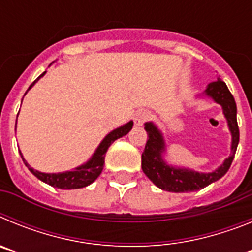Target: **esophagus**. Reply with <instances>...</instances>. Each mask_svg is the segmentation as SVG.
Wrapping results in <instances>:
<instances>
[{
    "label": "esophagus",
    "mask_w": 252,
    "mask_h": 252,
    "mask_svg": "<svg viewBox=\"0 0 252 252\" xmlns=\"http://www.w3.org/2000/svg\"><path fill=\"white\" fill-rule=\"evenodd\" d=\"M149 117H150V115H149L148 112H145V111H139V112L135 115L133 122H135V125H136V126H142V125L148 121Z\"/></svg>",
    "instance_id": "34e87169"
}]
</instances>
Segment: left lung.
<instances>
[{
  "label": "left lung",
  "instance_id": "8db88e82",
  "mask_svg": "<svg viewBox=\"0 0 252 252\" xmlns=\"http://www.w3.org/2000/svg\"><path fill=\"white\" fill-rule=\"evenodd\" d=\"M204 94L222 106L223 115L232 135L231 155L224 160L220 168L212 173H198L186 168H174L168 165L161 157L162 153L165 151V142L162 139V133L153 122H146L145 130L148 132L149 140L146 141L145 150L141 155V168L146 177L162 190L174 193L199 190L216 180L221 179L232 164L240 140L239 125L236 119L237 107H236L235 98L227 88L226 83L221 79L209 83L207 90L204 91Z\"/></svg>",
  "mask_w": 252,
  "mask_h": 252
}]
</instances>
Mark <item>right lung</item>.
Wrapping results in <instances>:
<instances>
[{"label": "right lung", "mask_w": 252, "mask_h": 252, "mask_svg": "<svg viewBox=\"0 0 252 252\" xmlns=\"http://www.w3.org/2000/svg\"><path fill=\"white\" fill-rule=\"evenodd\" d=\"M45 74V72L43 73L41 75H39L36 81H34L31 83V86L29 87V90H30L31 87L34 86L37 81H39L40 78L43 77ZM28 90V91H29ZM26 94V93H25ZM19 115V113H17ZM133 122L130 121L127 122L126 125L121 126V127L116 128V130L111 131L103 140L99 144V146L97 148L95 153L93 154L92 158H91L86 164L83 165L78 166L75 168L74 170H69V171H64V173H57V174H50V173H41V171H37L35 169L31 168L29 165L26 160L24 159L22 157L21 151H20V155L22 158V161L25 162V165L28 166L29 170L44 183L49 184L51 187H55V188H60V189H78V188H83V187L90 186L91 183H93L97 178L99 177V174L103 170V165H104V155H106L107 150L111 146L115 140L120 139V137L125 136V135H127L130 132V130L132 128Z\"/></svg>", "instance_id": "1"}]
</instances>
